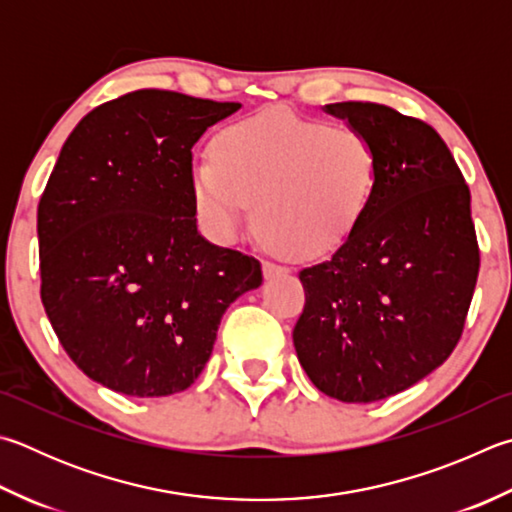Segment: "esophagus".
<instances>
[{
	"label": "esophagus",
	"instance_id": "34e87169",
	"mask_svg": "<svg viewBox=\"0 0 512 512\" xmlns=\"http://www.w3.org/2000/svg\"><path fill=\"white\" fill-rule=\"evenodd\" d=\"M288 273L286 266H280L275 262H264V277L266 280H275V277H282Z\"/></svg>",
	"mask_w": 512,
	"mask_h": 512
}]
</instances>
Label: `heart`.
I'll list each match as a JSON object with an SVG mask.
<instances>
[{
    "label": "heart",
    "instance_id": "obj_1",
    "mask_svg": "<svg viewBox=\"0 0 512 512\" xmlns=\"http://www.w3.org/2000/svg\"><path fill=\"white\" fill-rule=\"evenodd\" d=\"M378 154L353 127H327L284 109L239 120L194 163L190 190L203 232L217 244L239 237L253 201L268 246L300 257L345 241L374 197Z\"/></svg>",
    "mask_w": 512,
    "mask_h": 512
}]
</instances>
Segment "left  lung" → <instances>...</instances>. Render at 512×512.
<instances>
[{
    "label": "left lung",
    "instance_id": "8db88e82",
    "mask_svg": "<svg viewBox=\"0 0 512 512\" xmlns=\"http://www.w3.org/2000/svg\"><path fill=\"white\" fill-rule=\"evenodd\" d=\"M365 134L378 179L365 217L327 262L300 271L297 360L322 394L374 403L441 367L479 275L470 190L434 129L376 102L322 107Z\"/></svg>",
    "mask_w": 512,
    "mask_h": 512
}]
</instances>
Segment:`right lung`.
<instances>
[{
	"label": "right lung",
	"mask_w": 512,
	"mask_h": 512,
	"mask_svg": "<svg viewBox=\"0 0 512 512\" xmlns=\"http://www.w3.org/2000/svg\"><path fill=\"white\" fill-rule=\"evenodd\" d=\"M239 102L141 89L80 120L37 206L42 304L78 369L125 396H170L206 367L262 264L201 235L192 147Z\"/></svg>",
	"instance_id": "1"
}]
</instances>
